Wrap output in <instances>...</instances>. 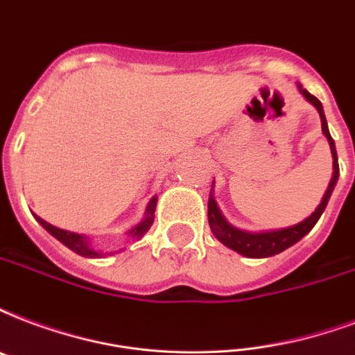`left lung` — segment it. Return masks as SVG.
Segmentation results:
<instances>
[{
    "label": "left lung",
    "mask_w": 355,
    "mask_h": 355,
    "mask_svg": "<svg viewBox=\"0 0 355 355\" xmlns=\"http://www.w3.org/2000/svg\"><path fill=\"white\" fill-rule=\"evenodd\" d=\"M300 91L304 94L305 98L309 100L311 104L315 105L318 113H320L322 121V132L328 137L329 148H331V156H334V177H331V182H329L326 193H324V199L318 205L315 212L311 214L307 220H304L302 223H297L294 227H288V229H279V231H266V232H245L240 231L236 227L229 225L225 221V218L221 216L220 208L214 201V197L210 196L208 199V223H210V229H212L214 236L218 238L221 243H225L227 248L238 251L240 255L251 257V259H264V257L277 255L281 251H285L286 248H291L296 242H300L302 238L307 234V232L316 225V221L324 212V208L328 205L329 197H331V191H334L335 184H337V178H339V162H337V150H335V143L331 139L328 130V123H326V117H324V110H322L320 100L313 96L311 93H307L305 89H302L300 85Z\"/></svg>",
    "instance_id": "8db88e82"
}]
</instances>
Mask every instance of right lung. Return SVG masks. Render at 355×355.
Listing matches in <instances>:
<instances>
[{"label":"right lung","instance_id":"add662e5","mask_svg":"<svg viewBox=\"0 0 355 355\" xmlns=\"http://www.w3.org/2000/svg\"><path fill=\"white\" fill-rule=\"evenodd\" d=\"M154 210H156V197H153L150 199V202H148L147 207V218L139 223V225H135L132 231H130V236L132 238H141L145 232L150 229V225H153L154 221ZM37 218V221H39L40 225L44 227L46 231L50 232L51 236H55L61 243H64L69 250H72L74 253H78V255L81 257H100L98 251L91 250L87 245V238L81 236V234H76V232H70V231H63V229H58V227L50 225L48 221H44L42 218H39V216H35ZM107 255H112V253H107Z\"/></svg>","mask_w":355,"mask_h":355}]
</instances>
